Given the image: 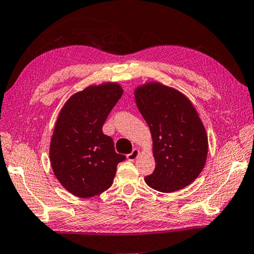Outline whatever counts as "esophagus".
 <instances>
[{
	"label": "esophagus",
	"mask_w": 254,
	"mask_h": 254,
	"mask_svg": "<svg viewBox=\"0 0 254 254\" xmlns=\"http://www.w3.org/2000/svg\"><path fill=\"white\" fill-rule=\"evenodd\" d=\"M139 155V150L138 149H134L129 154H127V159L129 161H134V160L137 159V157Z\"/></svg>",
	"instance_id": "esophagus-1"
}]
</instances>
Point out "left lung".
<instances>
[{
	"instance_id": "1",
	"label": "left lung",
	"mask_w": 254,
	"mask_h": 254,
	"mask_svg": "<svg viewBox=\"0 0 254 254\" xmlns=\"http://www.w3.org/2000/svg\"><path fill=\"white\" fill-rule=\"evenodd\" d=\"M135 101L153 140L155 169L145 183L163 193L184 189L197 178L208 155V136L194 105L155 81L136 88Z\"/></svg>"
}]
</instances>
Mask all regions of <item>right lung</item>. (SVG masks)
<instances>
[{
  "label": "right lung",
  "mask_w": 254,
  "mask_h": 254,
  "mask_svg": "<svg viewBox=\"0 0 254 254\" xmlns=\"http://www.w3.org/2000/svg\"><path fill=\"white\" fill-rule=\"evenodd\" d=\"M122 95L117 83L92 85L70 96L58 117L50 144L51 166L61 185L78 197H92L108 190L117 165L126 159L102 131Z\"/></svg>",
  "instance_id": "right-lung-1"
}]
</instances>
